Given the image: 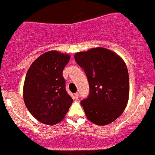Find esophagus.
I'll use <instances>...</instances> for the list:
<instances>
[{"mask_svg":"<svg viewBox=\"0 0 155 155\" xmlns=\"http://www.w3.org/2000/svg\"><path fill=\"white\" fill-rule=\"evenodd\" d=\"M74 97L77 99V98L79 97V93H76V94H74Z\"/></svg>","mask_w":155,"mask_h":155,"instance_id":"1","label":"esophagus"}]
</instances>
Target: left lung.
Here are the masks:
<instances>
[{
    "label": "left lung",
    "mask_w": 155,
    "mask_h": 155,
    "mask_svg": "<svg viewBox=\"0 0 155 155\" xmlns=\"http://www.w3.org/2000/svg\"><path fill=\"white\" fill-rule=\"evenodd\" d=\"M75 61L85 71L88 97L81 101L87 119L103 126L122 114L129 97V76L121 57L105 48H94L75 54Z\"/></svg>",
    "instance_id": "8db88e82"
}]
</instances>
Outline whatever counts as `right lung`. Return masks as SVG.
I'll return each mask as SVG.
<instances>
[{
  "label": "right lung",
  "mask_w": 155,
  "mask_h": 155,
  "mask_svg": "<svg viewBox=\"0 0 155 155\" xmlns=\"http://www.w3.org/2000/svg\"><path fill=\"white\" fill-rule=\"evenodd\" d=\"M70 58L67 54L49 51L37 58L28 70L23 88L25 104L43 124L60 122L73 103L62 76Z\"/></svg>",
  "instance_id": "1"
}]
</instances>
